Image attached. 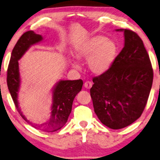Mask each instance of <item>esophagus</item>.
I'll list each match as a JSON object with an SVG mask.
<instances>
[{"label": "esophagus", "instance_id": "esophagus-1", "mask_svg": "<svg viewBox=\"0 0 160 160\" xmlns=\"http://www.w3.org/2000/svg\"><path fill=\"white\" fill-rule=\"evenodd\" d=\"M92 85V82H89V81H88V82H86L85 83H84V87H85L86 88H88V89H90V88H91Z\"/></svg>", "mask_w": 160, "mask_h": 160}]
</instances>
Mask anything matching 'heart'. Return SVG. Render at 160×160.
<instances>
[{"label":"heart","mask_w":160,"mask_h":160,"mask_svg":"<svg viewBox=\"0 0 160 160\" xmlns=\"http://www.w3.org/2000/svg\"><path fill=\"white\" fill-rule=\"evenodd\" d=\"M117 47L110 39L97 35L90 37L75 47V56L78 60H88L90 71L96 75H102L109 70L115 60ZM79 68L77 62L72 64Z\"/></svg>","instance_id":"obj_1"}]
</instances>
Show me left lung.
Listing matches in <instances>:
<instances>
[{"label":"left lung","mask_w":160,"mask_h":160,"mask_svg":"<svg viewBox=\"0 0 160 160\" xmlns=\"http://www.w3.org/2000/svg\"><path fill=\"white\" fill-rule=\"evenodd\" d=\"M123 31L125 45L105 73L92 78L94 111L111 129L131 125L142 113L153 83V72L143 41L137 33Z\"/></svg>","instance_id":"obj_1"}]
</instances>
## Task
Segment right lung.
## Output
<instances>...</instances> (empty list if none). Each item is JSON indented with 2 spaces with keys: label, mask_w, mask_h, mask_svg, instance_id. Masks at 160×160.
I'll use <instances>...</instances> for the list:
<instances>
[{
  "label": "right lung",
  "mask_w": 160,
  "mask_h": 160,
  "mask_svg": "<svg viewBox=\"0 0 160 160\" xmlns=\"http://www.w3.org/2000/svg\"><path fill=\"white\" fill-rule=\"evenodd\" d=\"M43 40L41 35L33 31H27L21 35L14 47L7 70V86L17 110L21 117L32 127L43 131L53 132L61 129L68 122L72 110L75 97L82 90L83 81L60 80L52 89V104L50 119L41 125H35L29 121L23 115L18 105V96L21 84L18 61L33 44Z\"/></svg>",
  "instance_id": "add662e5"
}]
</instances>
